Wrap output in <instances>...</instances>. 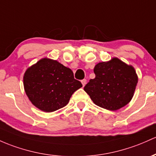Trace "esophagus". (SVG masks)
<instances>
[{
	"label": "esophagus",
	"instance_id": "obj_1",
	"mask_svg": "<svg viewBox=\"0 0 156 156\" xmlns=\"http://www.w3.org/2000/svg\"><path fill=\"white\" fill-rule=\"evenodd\" d=\"M81 83H82V85H83V87H84L87 83V80L86 79L81 80Z\"/></svg>",
	"mask_w": 156,
	"mask_h": 156
}]
</instances>
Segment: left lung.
I'll return each instance as SVG.
<instances>
[{
	"mask_svg": "<svg viewBox=\"0 0 156 156\" xmlns=\"http://www.w3.org/2000/svg\"><path fill=\"white\" fill-rule=\"evenodd\" d=\"M95 78L85 85L84 91L98 107L115 111L131 101L138 83L135 69L117 58L98 63Z\"/></svg>",
	"mask_w": 156,
	"mask_h": 156,
	"instance_id": "8db88e82",
	"label": "left lung"
}]
</instances>
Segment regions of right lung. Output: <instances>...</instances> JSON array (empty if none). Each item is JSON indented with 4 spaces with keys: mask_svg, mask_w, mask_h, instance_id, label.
<instances>
[{
    "mask_svg": "<svg viewBox=\"0 0 156 156\" xmlns=\"http://www.w3.org/2000/svg\"><path fill=\"white\" fill-rule=\"evenodd\" d=\"M23 86L32 104L51 112L65 107L82 84L69 68L57 61L43 58L26 71Z\"/></svg>",
    "mask_w": 156,
    "mask_h": 156,
    "instance_id": "add662e5",
    "label": "right lung"
}]
</instances>
